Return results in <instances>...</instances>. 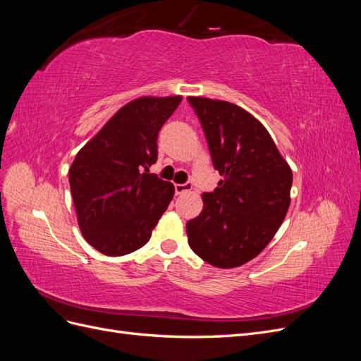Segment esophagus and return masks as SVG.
Returning a JSON list of instances; mask_svg holds the SVG:
<instances>
[{
	"mask_svg": "<svg viewBox=\"0 0 361 361\" xmlns=\"http://www.w3.org/2000/svg\"><path fill=\"white\" fill-rule=\"evenodd\" d=\"M190 190H192V183L191 182L174 185V191H176V194H183V192H187Z\"/></svg>",
	"mask_w": 361,
	"mask_h": 361,
	"instance_id": "obj_1",
	"label": "esophagus"
}]
</instances>
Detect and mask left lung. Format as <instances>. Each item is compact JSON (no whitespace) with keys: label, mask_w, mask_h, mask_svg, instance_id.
<instances>
[{"label":"left lung","mask_w":361,"mask_h":361,"mask_svg":"<svg viewBox=\"0 0 361 361\" xmlns=\"http://www.w3.org/2000/svg\"><path fill=\"white\" fill-rule=\"evenodd\" d=\"M197 114L215 170L223 180L203 192V211L187 223L191 250L216 268L247 264L285 220L292 170L265 126L241 106L188 97Z\"/></svg>","instance_id":"left-lung-1"}]
</instances>
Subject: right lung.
Masks as SVG:
<instances>
[{
    "instance_id": "add662e5",
    "label": "right lung",
    "mask_w": 361,
    "mask_h": 361,
    "mask_svg": "<svg viewBox=\"0 0 361 361\" xmlns=\"http://www.w3.org/2000/svg\"><path fill=\"white\" fill-rule=\"evenodd\" d=\"M180 101L145 96L126 104L72 162L69 183L81 233L105 256L147 244L173 199V183L149 167L158 158L159 129Z\"/></svg>"
}]
</instances>
